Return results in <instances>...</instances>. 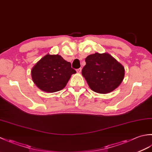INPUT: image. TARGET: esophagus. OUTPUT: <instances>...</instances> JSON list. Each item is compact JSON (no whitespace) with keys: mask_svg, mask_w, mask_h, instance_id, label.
<instances>
[{"mask_svg":"<svg viewBox=\"0 0 152 152\" xmlns=\"http://www.w3.org/2000/svg\"><path fill=\"white\" fill-rule=\"evenodd\" d=\"M76 71H77V72H78V73H80L82 72V68H80V69H77Z\"/></svg>","mask_w":152,"mask_h":152,"instance_id":"34e87169","label":"esophagus"}]
</instances>
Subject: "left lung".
<instances>
[{
  "mask_svg": "<svg viewBox=\"0 0 152 152\" xmlns=\"http://www.w3.org/2000/svg\"><path fill=\"white\" fill-rule=\"evenodd\" d=\"M82 74L93 91L102 94L114 91L124 78L125 69L108 53L89 55Z\"/></svg>",
  "mask_w": 152,
  "mask_h": 152,
  "instance_id": "left-lung-1",
  "label": "left lung"
}]
</instances>
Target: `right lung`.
I'll list each match as a JSON object with an SVG mask.
<instances>
[{
    "mask_svg": "<svg viewBox=\"0 0 152 152\" xmlns=\"http://www.w3.org/2000/svg\"><path fill=\"white\" fill-rule=\"evenodd\" d=\"M76 71L59 55H49L38 61L31 71L32 78L37 87L44 91L56 92L66 86L72 74Z\"/></svg>",
    "mask_w": 152,
    "mask_h": 152,
    "instance_id": "right-lung-1",
    "label": "right lung"
}]
</instances>
